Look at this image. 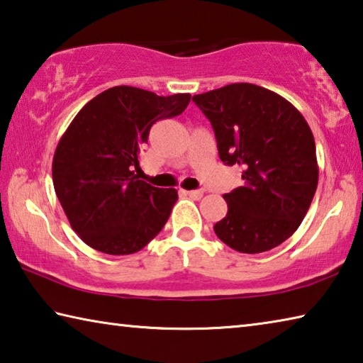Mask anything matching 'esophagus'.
<instances>
[{"label": "esophagus", "instance_id": "esophagus-1", "mask_svg": "<svg viewBox=\"0 0 363 363\" xmlns=\"http://www.w3.org/2000/svg\"><path fill=\"white\" fill-rule=\"evenodd\" d=\"M182 192H184V195H187L194 200H200L201 196H203V192H201V190H182Z\"/></svg>", "mask_w": 363, "mask_h": 363}]
</instances>
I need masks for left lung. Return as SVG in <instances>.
Masks as SVG:
<instances>
[{
	"instance_id": "obj_1",
	"label": "left lung",
	"mask_w": 363,
	"mask_h": 363,
	"mask_svg": "<svg viewBox=\"0 0 363 363\" xmlns=\"http://www.w3.org/2000/svg\"><path fill=\"white\" fill-rule=\"evenodd\" d=\"M192 101L210 120L219 158L243 169L242 187L224 195L227 214L214 224L220 242L262 253L303 223L318 182L315 143L299 110L274 91L233 83Z\"/></svg>"
}]
</instances>
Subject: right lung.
<instances>
[{
  "label": "right lung",
  "instance_id": "obj_1",
  "mask_svg": "<svg viewBox=\"0 0 363 363\" xmlns=\"http://www.w3.org/2000/svg\"><path fill=\"white\" fill-rule=\"evenodd\" d=\"M190 94L115 86L79 110L52 160L54 190L72 229L106 255H131L158 235L176 189L138 179L140 147L158 120L181 115Z\"/></svg>",
  "mask_w": 363,
  "mask_h": 363
}]
</instances>
